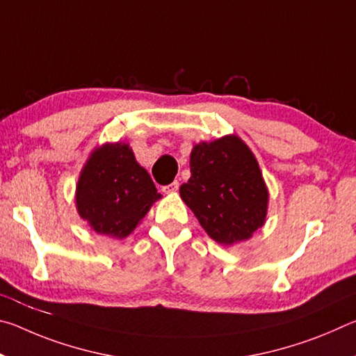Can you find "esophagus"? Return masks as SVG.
<instances>
[{"label":"esophagus","instance_id":"esophagus-1","mask_svg":"<svg viewBox=\"0 0 356 356\" xmlns=\"http://www.w3.org/2000/svg\"><path fill=\"white\" fill-rule=\"evenodd\" d=\"M177 190H179V182H172V184H170V185L163 186V191H165V193H176Z\"/></svg>","mask_w":356,"mask_h":356}]
</instances>
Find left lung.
Segmentation results:
<instances>
[{"label":"left lung","instance_id":"left-lung-1","mask_svg":"<svg viewBox=\"0 0 356 356\" xmlns=\"http://www.w3.org/2000/svg\"><path fill=\"white\" fill-rule=\"evenodd\" d=\"M180 197L216 243L232 246L265 225L268 188L254 154L237 135L201 141L190 154Z\"/></svg>","mask_w":356,"mask_h":356}]
</instances>
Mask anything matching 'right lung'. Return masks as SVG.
<instances>
[{
	"instance_id": "add662e5",
	"label": "right lung",
	"mask_w": 356,
	"mask_h": 356,
	"mask_svg": "<svg viewBox=\"0 0 356 356\" xmlns=\"http://www.w3.org/2000/svg\"><path fill=\"white\" fill-rule=\"evenodd\" d=\"M161 197L129 143H105L88 156L75 191L76 212L94 232L125 238Z\"/></svg>"
}]
</instances>
